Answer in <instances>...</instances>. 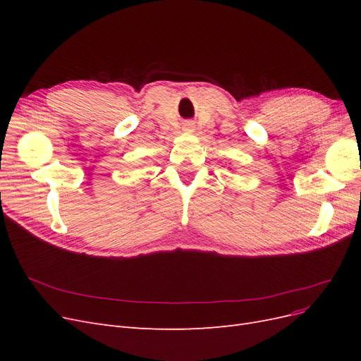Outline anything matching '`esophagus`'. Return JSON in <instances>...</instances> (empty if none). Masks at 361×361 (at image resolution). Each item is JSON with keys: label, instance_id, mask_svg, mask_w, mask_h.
<instances>
[{"label": "esophagus", "instance_id": "1", "mask_svg": "<svg viewBox=\"0 0 361 361\" xmlns=\"http://www.w3.org/2000/svg\"><path fill=\"white\" fill-rule=\"evenodd\" d=\"M185 128H187V130H192V128H194V125L191 123V122H188L187 125H185Z\"/></svg>", "mask_w": 361, "mask_h": 361}]
</instances>
